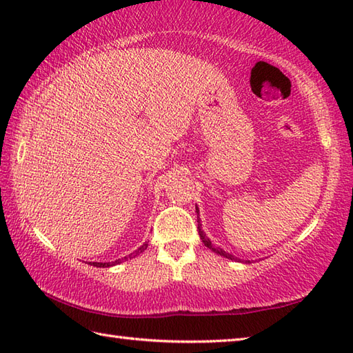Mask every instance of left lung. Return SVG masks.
Instances as JSON below:
<instances>
[{
  "label": "left lung",
  "instance_id": "left-lung-1",
  "mask_svg": "<svg viewBox=\"0 0 353 353\" xmlns=\"http://www.w3.org/2000/svg\"><path fill=\"white\" fill-rule=\"evenodd\" d=\"M196 212H197V229H199V235H200V239L201 241H203V244L208 247V249H211L212 252H215L216 254H220V256H224V258H228V259H232V261H238V258H235L234 254H230V253H228V252H224L221 247H216V245H214L212 244V241L211 239H209L208 236H206V234L203 232V229H201V220L199 219V208L196 206ZM247 262H250V261H247Z\"/></svg>",
  "mask_w": 353,
  "mask_h": 353
}]
</instances>
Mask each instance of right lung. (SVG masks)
I'll return each mask as SVG.
<instances>
[{
    "mask_svg": "<svg viewBox=\"0 0 353 353\" xmlns=\"http://www.w3.org/2000/svg\"><path fill=\"white\" fill-rule=\"evenodd\" d=\"M147 245H148V243L145 241L144 244H142L139 249H137L134 250L133 253H130L129 256H124V258H121V259H117V261H114V262H89V265H94V267H103V268H108V267H112V265H117V264H121L123 261H127V259H132V258H134V256H138L139 253H142L144 252L145 249H147Z\"/></svg>",
    "mask_w": 353,
    "mask_h": 353,
    "instance_id": "obj_1",
    "label": "right lung"
}]
</instances>
